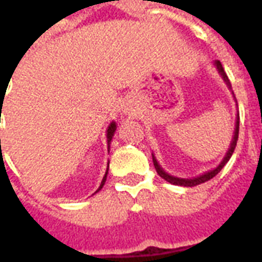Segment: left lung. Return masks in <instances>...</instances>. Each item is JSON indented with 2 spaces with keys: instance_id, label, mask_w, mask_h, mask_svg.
Returning <instances> with one entry per match:
<instances>
[{
  "instance_id": "left-lung-1",
  "label": "left lung",
  "mask_w": 262,
  "mask_h": 262,
  "mask_svg": "<svg viewBox=\"0 0 262 262\" xmlns=\"http://www.w3.org/2000/svg\"><path fill=\"white\" fill-rule=\"evenodd\" d=\"M214 66H216V69L219 71V74L222 75V78L223 81L226 82V85L229 86V90L231 91V84L229 78H227V75H226L225 70L222 67V63H220L219 60H216L214 61ZM233 94V91H231ZM233 97H234V94H233ZM234 101H236V97H234ZM236 105H237V101H236ZM238 123H240V116H238V111H237V116H236V127H234V135H233V139H231V143H230V147L227 150V153H226L225 159L222 160V163H220L216 168L210 171H206V172H203L202 176H198V177H193V178H178V177H174V176H170L168 172H165L163 168H161V165L159 164V161L156 160L153 156V163H154V167H156V171H157V174H159L161 178H164L165 181L170 182V184H174V185H180V187H195V185H199V184H203V182L209 181V180H212L214 176H217L220 172V170L223 168L226 165V163L230 160L231 154L234 151V148H236V144H237V139H238Z\"/></svg>"
}]
</instances>
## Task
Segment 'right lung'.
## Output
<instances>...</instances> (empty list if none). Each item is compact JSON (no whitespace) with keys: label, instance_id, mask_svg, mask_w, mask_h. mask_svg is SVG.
I'll use <instances>...</instances> for the list:
<instances>
[{"label":"right lung","instance_id":"right-lung-1","mask_svg":"<svg viewBox=\"0 0 262 262\" xmlns=\"http://www.w3.org/2000/svg\"><path fill=\"white\" fill-rule=\"evenodd\" d=\"M115 130H116V123L115 122H111V125L108 126V129H106V140H108V151H109V147H111V142H112V137H114L115 135ZM109 167V164H108ZM106 176H108V168H106V172H105V176H103L102 178V182H101V185H99V188H98L97 191H95V193L98 192V191H101L102 189V187L105 185V181H106Z\"/></svg>","mask_w":262,"mask_h":262}]
</instances>
